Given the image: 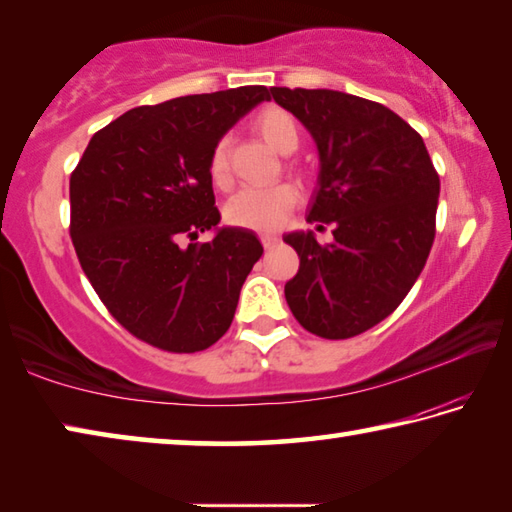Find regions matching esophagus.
<instances>
[{
    "label": "esophagus",
    "instance_id": "obj_1",
    "mask_svg": "<svg viewBox=\"0 0 512 512\" xmlns=\"http://www.w3.org/2000/svg\"><path fill=\"white\" fill-rule=\"evenodd\" d=\"M259 239H262L264 248H273L275 244H280V237L273 235V232H262V235H259Z\"/></svg>",
    "mask_w": 512,
    "mask_h": 512
}]
</instances>
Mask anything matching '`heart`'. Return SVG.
Returning <instances> with one entry per match:
<instances>
[{
  "mask_svg": "<svg viewBox=\"0 0 512 512\" xmlns=\"http://www.w3.org/2000/svg\"><path fill=\"white\" fill-rule=\"evenodd\" d=\"M257 133L273 151L289 155L298 149L300 133L287 110L266 108L255 119ZM210 176L219 187L230 185L228 137H221L210 153ZM300 194L296 185L277 183L273 187H246L230 198L225 205V216L230 223L250 230H277L289 221V214L298 205Z\"/></svg>",
  "mask_w": 512,
  "mask_h": 512,
  "instance_id": "1",
  "label": "heart"
}]
</instances>
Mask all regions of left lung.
<instances>
[{
	"mask_svg": "<svg viewBox=\"0 0 512 512\" xmlns=\"http://www.w3.org/2000/svg\"><path fill=\"white\" fill-rule=\"evenodd\" d=\"M318 149V187L307 221L332 223L320 246L289 232L300 268L284 284L307 332L350 339L391 316L418 280L436 237L440 178L422 137L381 103L336 90L271 88Z\"/></svg>",
	"mask_w": 512,
	"mask_h": 512,
	"instance_id": "1",
	"label": "left lung"
}]
</instances>
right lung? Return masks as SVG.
I'll return each instance as SVG.
<instances>
[{"label": "right lung", "mask_w": 512, "mask_h": 512, "mask_svg": "<svg viewBox=\"0 0 512 512\" xmlns=\"http://www.w3.org/2000/svg\"><path fill=\"white\" fill-rule=\"evenodd\" d=\"M268 99L264 85H244L133 108L94 133L69 178V235L85 275L110 314L155 348L205 350L235 318L264 248L253 230L219 228L210 153ZM205 229L212 242L179 246Z\"/></svg>", "instance_id": "obj_1"}]
</instances>
